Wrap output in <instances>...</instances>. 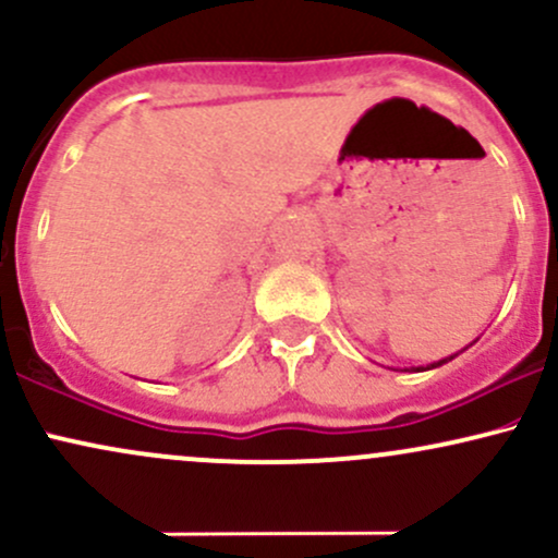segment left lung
Instances as JSON below:
<instances>
[{
  "instance_id": "obj_1",
  "label": "left lung",
  "mask_w": 558,
  "mask_h": 558,
  "mask_svg": "<svg viewBox=\"0 0 558 558\" xmlns=\"http://www.w3.org/2000/svg\"><path fill=\"white\" fill-rule=\"evenodd\" d=\"M453 356H457V354H453ZM453 356H448V360H444V362H438V364H433V367H440V364H446V362H451V360H453ZM433 367H430V369H433Z\"/></svg>"
}]
</instances>
